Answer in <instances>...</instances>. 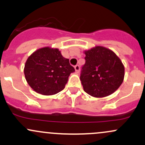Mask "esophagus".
Returning <instances> with one entry per match:
<instances>
[{
    "mask_svg": "<svg viewBox=\"0 0 145 145\" xmlns=\"http://www.w3.org/2000/svg\"><path fill=\"white\" fill-rule=\"evenodd\" d=\"M74 69H75V71L76 73H78L80 71V66L78 65H76L75 67H74Z\"/></svg>",
    "mask_w": 145,
    "mask_h": 145,
    "instance_id": "1",
    "label": "esophagus"
}]
</instances>
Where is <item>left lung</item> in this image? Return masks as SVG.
Listing matches in <instances>:
<instances>
[{
	"mask_svg": "<svg viewBox=\"0 0 145 145\" xmlns=\"http://www.w3.org/2000/svg\"><path fill=\"white\" fill-rule=\"evenodd\" d=\"M85 54L80 77L84 91L96 98L111 95L123 82L125 67L121 60L114 52L101 46Z\"/></svg>",
	"mask_w": 145,
	"mask_h": 145,
	"instance_id": "obj_1",
	"label": "left lung"
}]
</instances>
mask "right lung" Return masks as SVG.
<instances>
[{
	"instance_id": "1",
	"label": "right lung",
	"mask_w": 145,
	"mask_h": 145,
	"mask_svg": "<svg viewBox=\"0 0 145 145\" xmlns=\"http://www.w3.org/2000/svg\"><path fill=\"white\" fill-rule=\"evenodd\" d=\"M75 69L69 60L58 49L43 47L34 52L27 60L24 68L29 85L42 95H54L64 89L69 76Z\"/></svg>"
}]
</instances>
